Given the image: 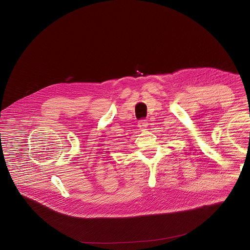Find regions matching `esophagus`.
I'll return each mask as SVG.
<instances>
[{
  "mask_svg": "<svg viewBox=\"0 0 250 250\" xmlns=\"http://www.w3.org/2000/svg\"><path fill=\"white\" fill-rule=\"evenodd\" d=\"M148 122H146L145 120H143V121H140L139 122V127L142 129V130H146L147 129V127H148Z\"/></svg>",
  "mask_w": 250,
  "mask_h": 250,
  "instance_id": "1",
  "label": "esophagus"
}]
</instances>
